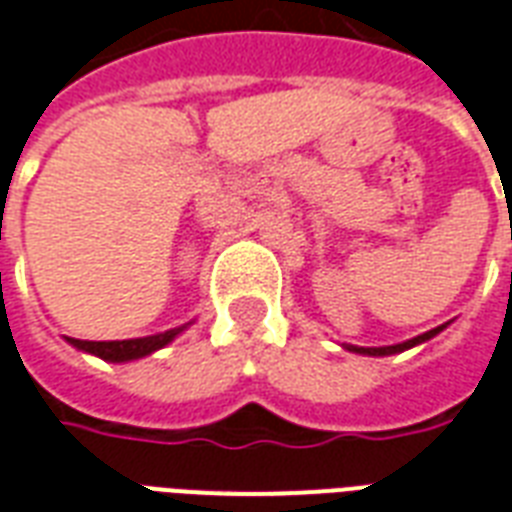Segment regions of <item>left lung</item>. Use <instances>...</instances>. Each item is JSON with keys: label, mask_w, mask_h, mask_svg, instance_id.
<instances>
[{"label": "left lung", "mask_w": 512, "mask_h": 512, "mask_svg": "<svg viewBox=\"0 0 512 512\" xmlns=\"http://www.w3.org/2000/svg\"><path fill=\"white\" fill-rule=\"evenodd\" d=\"M442 328H448V325H439V328H431V331L420 333V336H415V339H407V342L401 344H391V347H355V344H344V350L350 352H361V355H396V352H404L410 350V347H415V344H423L429 342V339H434Z\"/></svg>", "instance_id": "obj_1"}]
</instances>
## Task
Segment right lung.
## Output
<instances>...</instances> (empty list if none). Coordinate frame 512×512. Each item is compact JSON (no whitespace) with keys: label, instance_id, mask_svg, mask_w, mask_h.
<instances>
[{"label":"right lung","instance_id":"right-lung-1","mask_svg":"<svg viewBox=\"0 0 512 512\" xmlns=\"http://www.w3.org/2000/svg\"><path fill=\"white\" fill-rule=\"evenodd\" d=\"M187 325L181 328H170L165 333H154V336H143V339H124V342H83V339H67V342L78 347L83 352H92L102 361L111 363H124L135 361V358H143V355H151V352L162 350L165 344H170Z\"/></svg>","mask_w":512,"mask_h":512}]
</instances>
